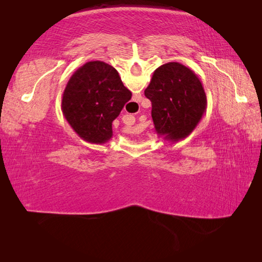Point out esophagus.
<instances>
[{
	"label": "esophagus",
	"mask_w": 262,
	"mask_h": 262,
	"mask_svg": "<svg viewBox=\"0 0 262 262\" xmlns=\"http://www.w3.org/2000/svg\"><path fill=\"white\" fill-rule=\"evenodd\" d=\"M135 121V118L134 117H128V119H127V125H132V123L133 122H134Z\"/></svg>",
	"instance_id": "obj_1"
}]
</instances>
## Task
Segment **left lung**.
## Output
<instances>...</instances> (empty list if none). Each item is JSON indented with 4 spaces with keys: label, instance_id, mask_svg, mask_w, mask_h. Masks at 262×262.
<instances>
[{
    "label": "left lung",
    "instance_id": "left-lung-1",
    "mask_svg": "<svg viewBox=\"0 0 262 262\" xmlns=\"http://www.w3.org/2000/svg\"><path fill=\"white\" fill-rule=\"evenodd\" d=\"M144 96L151 101L155 130L172 143L186 139L207 110L200 78L179 62H168L155 70Z\"/></svg>",
    "mask_w": 262,
    "mask_h": 262
}]
</instances>
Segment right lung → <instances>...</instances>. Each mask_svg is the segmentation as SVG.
Wrapping results in <instances>:
<instances>
[{"label": "right lung", "instance_id": "1", "mask_svg": "<svg viewBox=\"0 0 262 262\" xmlns=\"http://www.w3.org/2000/svg\"><path fill=\"white\" fill-rule=\"evenodd\" d=\"M132 98L117 69L90 61L75 72L62 95L66 120L82 140L104 144L113 135L112 122Z\"/></svg>", "mask_w": 262, "mask_h": 262}]
</instances>
